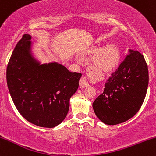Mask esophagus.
<instances>
[{
    "instance_id": "34e87169",
    "label": "esophagus",
    "mask_w": 156,
    "mask_h": 156,
    "mask_svg": "<svg viewBox=\"0 0 156 156\" xmlns=\"http://www.w3.org/2000/svg\"><path fill=\"white\" fill-rule=\"evenodd\" d=\"M79 83L80 87H82V88H85V87H87L89 86L88 80H87V78H85V77H83V78H80Z\"/></svg>"
}]
</instances>
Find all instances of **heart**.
<instances>
[{"mask_svg":"<svg viewBox=\"0 0 156 156\" xmlns=\"http://www.w3.org/2000/svg\"><path fill=\"white\" fill-rule=\"evenodd\" d=\"M92 51L97 52L94 57V63L101 70H110L117 64L119 51L115 44H108L101 48H94Z\"/></svg>","mask_w":156,"mask_h":156,"instance_id":"obj_1","label":"heart"}]
</instances>
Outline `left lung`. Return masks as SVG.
<instances>
[{"mask_svg": "<svg viewBox=\"0 0 156 156\" xmlns=\"http://www.w3.org/2000/svg\"><path fill=\"white\" fill-rule=\"evenodd\" d=\"M149 83L147 65L141 53L128 50L122 62L106 80L92 104L96 116L109 125L124 122L140 109Z\"/></svg>", "mask_w": 156, "mask_h": 156, "instance_id": "1", "label": "left lung"}]
</instances>
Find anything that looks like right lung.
I'll return each mask as SVG.
<instances>
[{"mask_svg":"<svg viewBox=\"0 0 156 156\" xmlns=\"http://www.w3.org/2000/svg\"><path fill=\"white\" fill-rule=\"evenodd\" d=\"M32 38L23 35L16 45L7 66V86L16 108L27 121L54 128L65 119L82 75L69 72L58 62L41 63L32 51Z\"/></svg>","mask_w":156,"mask_h":156,"instance_id":"add662e5","label":"right lung"}]
</instances>
